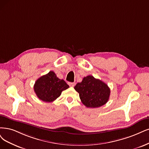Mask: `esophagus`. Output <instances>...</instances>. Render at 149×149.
I'll use <instances>...</instances> for the list:
<instances>
[{
  "label": "esophagus",
  "mask_w": 149,
  "mask_h": 149,
  "mask_svg": "<svg viewBox=\"0 0 149 149\" xmlns=\"http://www.w3.org/2000/svg\"><path fill=\"white\" fill-rule=\"evenodd\" d=\"M68 84L70 86H72V87H74L75 85V83H72V82H69Z\"/></svg>",
  "instance_id": "esophagus-1"
}]
</instances>
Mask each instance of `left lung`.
Returning a JSON list of instances; mask_svg holds the SVG:
<instances>
[{
	"label": "left lung",
	"instance_id": "left-lung-1",
	"mask_svg": "<svg viewBox=\"0 0 149 149\" xmlns=\"http://www.w3.org/2000/svg\"><path fill=\"white\" fill-rule=\"evenodd\" d=\"M74 89L79 93L82 103L88 108H97L104 105L111 94L107 85L92 75L84 77L81 82L77 84Z\"/></svg>",
	"mask_w": 149,
	"mask_h": 149
}]
</instances>
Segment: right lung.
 <instances>
[{
    "instance_id": "obj_1",
    "label": "right lung",
    "mask_w": 149,
    "mask_h": 149,
    "mask_svg": "<svg viewBox=\"0 0 149 149\" xmlns=\"http://www.w3.org/2000/svg\"><path fill=\"white\" fill-rule=\"evenodd\" d=\"M69 86L64 80H61L53 71L38 79L34 86V89L38 98L40 100L50 102L60 96L63 91L68 89Z\"/></svg>"
}]
</instances>
